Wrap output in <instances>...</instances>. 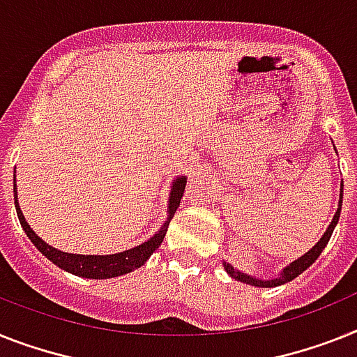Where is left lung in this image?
Returning a JSON list of instances; mask_svg holds the SVG:
<instances>
[{"instance_id":"8db88e82","label":"left lung","mask_w":357,"mask_h":357,"mask_svg":"<svg viewBox=\"0 0 357 357\" xmlns=\"http://www.w3.org/2000/svg\"><path fill=\"white\" fill-rule=\"evenodd\" d=\"M341 192H343V185H341ZM340 212H341V196H340V208H337V212L334 214V220H332V223L328 225V229H326V232L323 234V238L319 239V241H317V243L314 245V247L310 248L307 254H305V256H301L299 259H296V261L290 263L289 266H285V268H283V272L280 274V278H275V280H268V281L256 280V278H250V275L243 274V272L234 271V266L229 265V263H225V271L229 272V275H232L234 280L243 281V283H248V285L261 287V289H266V287H278V285H283V283H289V281H292L294 278H298L301 272L307 271L308 266L312 265L317 257H319V254L323 252V248H325L326 243H328V239H331L332 232H334V227H336L337 221H340Z\"/></svg>"}]
</instances>
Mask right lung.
I'll use <instances>...</instances> for the list:
<instances>
[{"label": "right lung", "instance_id": "1", "mask_svg": "<svg viewBox=\"0 0 357 357\" xmlns=\"http://www.w3.org/2000/svg\"><path fill=\"white\" fill-rule=\"evenodd\" d=\"M185 185H187V179L178 178L174 181L172 194H170L169 202V220L160 229V232L151 238L149 241H145L139 247H134L130 250H125V252L119 254H110V256H82V254H67L61 252V250H56V248L49 247L45 243L43 239L36 236L34 230L31 229V225L26 223L23 214L20 211V205H17V196H16V185H14V205H16L17 218H20V223L25 230V234L29 236L32 243L36 245V248L40 250L43 256H47L54 265H58L63 271L72 272V274L82 275V278H92V280H107V278H116V275H123L127 272L134 271V268H139L143 263L152 256L155 248L163 243V238L167 234V229H169V223L172 220L174 212L181 203V197L185 192Z\"/></svg>", "mask_w": 357, "mask_h": 357}]
</instances>
